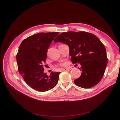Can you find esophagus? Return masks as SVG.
Here are the masks:
<instances>
[{
    "mask_svg": "<svg viewBox=\"0 0 120 120\" xmlns=\"http://www.w3.org/2000/svg\"><path fill=\"white\" fill-rule=\"evenodd\" d=\"M71 69H72V68L71 67H68V68H64L63 69V71H69V70H71Z\"/></svg>",
    "mask_w": 120,
    "mask_h": 120,
    "instance_id": "obj_1",
    "label": "esophagus"
}]
</instances>
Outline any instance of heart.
Segmentation results:
<instances>
[{
	"label": "heart",
	"instance_id": "b5f03b06",
	"mask_svg": "<svg viewBox=\"0 0 120 120\" xmlns=\"http://www.w3.org/2000/svg\"><path fill=\"white\" fill-rule=\"evenodd\" d=\"M65 65H66L65 63H62V64H61V65H62V66H65Z\"/></svg>",
	"mask_w": 120,
	"mask_h": 120
}]
</instances>
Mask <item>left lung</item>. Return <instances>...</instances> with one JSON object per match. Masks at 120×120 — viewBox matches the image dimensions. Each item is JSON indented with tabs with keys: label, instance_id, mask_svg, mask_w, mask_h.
Wrapping results in <instances>:
<instances>
[{
	"label": "left lung",
	"instance_id": "8db88e82",
	"mask_svg": "<svg viewBox=\"0 0 120 120\" xmlns=\"http://www.w3.org/2000/svg\"><path fill=\"white\" fill-rule=\"evenodd\" d=\"M54 42L67 44L72 63L81 65V76L74 81L76 86L89 89L102 79L108 58L104 44L96 36L85 31H69L60 34Z\"/></svg>",
	"mask_w": 120,
	"mask_h": 120
}]
</instances>
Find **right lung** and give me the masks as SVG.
I'll use <instances>...</instances> for the list:
<instances>
[{"instance_id":"add662e5","label":"right lung","mask_w":120,"mask_h":120,"mask_svg":"<svg viewBox=\"0 0 120 120\" xmlns=\"http://www.w3.org/2000/svg\"><path fill=\"white\" fill-rule=\"evenodd\" d=\"M59 33H40L30 36L21 43L16 55L18 70L30 87L45 92L55 87L61 72L52 71L49 76L44 72L48 49Z\"/></svg>"}]
</instances>
